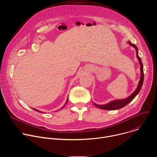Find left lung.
<instances>
[{
    "label": "left lung",
    "mask_w": 157,
    "mask_h": 157,
    "mask_svg": "<svg viewBox=\"0 0 157 157\" xmlns=\"http://www.w3.org/2000/svg\"><path fill=\"white\" fill-rule=\"evenodd\" d=\"M128 44H130V46L133 47L134 48L136 49V55H137V58L139 61V64L140 65V81L138 84V86L137 87V89H136V91H134L130 96H129L128 98H127L126 99H121V100H115V101H110V102L106 104H104V105H98L96 104L95 103H94V105L96 106L97 107L101 109H104V110H117V109H119L122 108L123 107L125 106L126 105H127L129 102H130L134 98H136V96L139 94V93L140 92V89L142 88V86L143 85V82H144V68H143V64L141 60V58L139 57L138 52V48L137 47V46L136 44H132L130 41L128 42Z\"/></svg>",
    "instance_id": "obj_1"
}]
</instances>
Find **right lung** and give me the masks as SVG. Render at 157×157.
I'll return each mask as SVG.
<instances>
[{
    "mask_svg": "<svg viewBox=\"0 0 157 157\" xmlns=\"http://www.w3.org/2000/svg\"><path fill=\"white\" fill-rule=\"evenodd\" d=\"M68 98H67V100H66V102H65V104H67V102H68ZM65 104L61 107V109L64 107V105H65ZM33 109H34L35 111H36V112H38V113H42L43 112H41V111H40V110H37V109H34V108H32ZM56 111H58V110H56Z\"/></svg>",
    "mask_w": 157,
    "mask_h": 157,
    "instance_id": "right-lung-1",
    "label": "right lung"
}]
</instances>
